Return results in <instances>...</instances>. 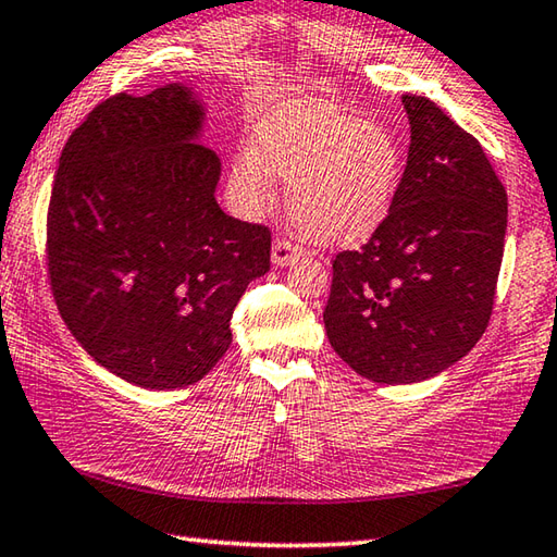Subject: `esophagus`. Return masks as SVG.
<instances>
[{"mask_svg": "<svg viewBox=\"0 0 557 557\" xmlns=\"http://www.w3.org/2000/svg\"><path fill=\"white\" fill-rule=\"evenodd\" d=\"M299 256H301L299 246L292 244V240H287L285 236L272 240V262H275L277 268L289 265V262H295Z\"/></svg>", "mask_w": 557, "mask_h": 557, "instance_id": "obj_1", "label": "esophagus"}]
</instances>
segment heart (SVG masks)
<instances>
[{
	"instance_id": "b5f03b06",
	"label": "heart",
	"mask_w": 557,
	"mask_h": 557,
	"mask_svg": "<svg viewBox=\"0 0 557 557\" xmlns=\"http://www.w3.org/2000/svg\"><path fill=\"white\" fill-rule=\"evenodd\" d=\"M272 177L289 187V216L301 236L352 246L387 216L401 148L387 126L329 102H287L258 126L256 153H244L234 168V191L246 211L270 205Z\"/></svg>"
}]
</instances>
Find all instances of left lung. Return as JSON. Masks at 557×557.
Here are the masks:
<instances>
[{"label":"left lung","mask_w":557,"mask_h":557,"mask_svg":"<svg viewBox=\"0 0 557 557\" xmlns=\"http://www.w3.org/2000/svg\"><path fill=\"white\" fill-rule=\"evenodd\" d=\"M411 144L387 216L333 258L323 323L333 350L380 384L436 377L487 329L507 189L480 140L426 97L404 95Z\"/></svg>","instance_id":"8db88e82"}]
</instances>
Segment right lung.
<instances>
[{
	"label": "right lung",
	"instance_id": "add662e5",
	"mask_svg": "<svg viewBox=\"0 0 557 557\" xmlns=\"http://www.w3.org/2000/svg\"><path fill=\"white\" fill-rule=\"evenodd\" d=\"M185 85L97 104L67 138L48 205L60 317L136 387L195 384L231 346V317L270 270V231L216 205L221 160Z\"/></svg>",
	"mask_w": 557,
	"mask_h": 557
}]
</instances>
